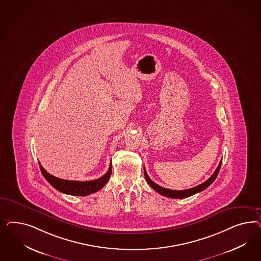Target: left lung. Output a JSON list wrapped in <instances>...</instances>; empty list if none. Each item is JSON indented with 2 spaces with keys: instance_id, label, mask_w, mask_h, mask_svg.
<instances>
[{
  "instance_id": "8db88e82",
  "label": "left lung",
  "mask_w": 261,
  "mask_h": 261,
  "mask_svg": "<svg viewBox=\"0 0 261 261\" xmlns=\"http://www.w3.org/2000/svg\"><path fill=\"white\" fill-rule=\"evenodd\" d=\"M222 160L220 161V163H219L218 166H217V168L215 169L214 173L213 174V175H212V176H211V177H210L205 182H203V184H201V185H199V186L195 187V188H192V189L184 190H173L165 189V188H163V187L159 186V185H157L156 182H154L152 180H151L150 178L148 177L147 173H146L145 168H143V170H144V177H145L146 181L148 182V185L150 186L151 188H152L153 190H156L158 193L162 194V195H164V196H166V197L174 198V199H182V198L190 197L191 195H194V194H196L198 192H200V191H202V190H205L207 187H210V186L214 182V180L216 179V177H217V175H218V172H219V170H220Z\"/></svg>"
}]
</instances>
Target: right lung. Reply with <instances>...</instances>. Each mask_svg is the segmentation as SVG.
<instances>
[{
    "label": "right lung",
    "mask_w": 261,
    "mask_h": 261,
    "mask_svg": "<svg viewBox=\"0 0 261 261\" xmlns=\"http://www.w3.org/2000/svg\"><path fill=\"white\" fill-rule=\"evenodd\" d=\"M41 172L47 182H49L56 190H59L60 192H63L65 194H69L72 196H87L89 194H92L97 190H101L103 187L108 182L112 173V164L108 171L103 175L102 177L93 180V181H86V182H80V181H69L63 180L60 178H57L51 174L47 173L44 169V167L39 164Z\"/></svg>",
    "instance_id": "obj_1"
}]
</instances>
